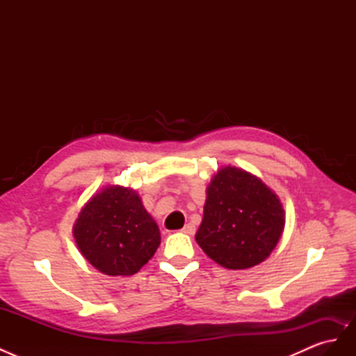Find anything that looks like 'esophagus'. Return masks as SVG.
I'll use <instances>...</instances> for the list:
<instances>
[{"mask_svg":"<svg viewBox=\"0 0 356 356\" xmlns=\"http://www.w3.org/2000/svg\"><path fill=\"white\" fill-rule=\"evenodd\" d=\"M182 233H186V234H195V232H196V227L193 224H186L184 225V229L181 230Z\"/></svg>","mask_w":356,"mask_h":356,"instance_id":"obj_1","label":"esophagus"}]
</instances>
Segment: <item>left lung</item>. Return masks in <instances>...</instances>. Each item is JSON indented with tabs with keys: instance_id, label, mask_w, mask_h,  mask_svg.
Segmentation results:
<instances>
[{
	"instance_id": "1",
	"label": "left lung",
	"mask_w": 356,
	"mask_h": 356,
	"mask_svg": "<svg viewBox=\"0 0 356 356\" xmlns=\"http://www.w3.org/2000/svg\"><path fill=\"white\" fill-rule=\"evenodd\" d=\"M285 227L282 203L264 182L243 169L224 166L207 188L196 242L230 270L264 261Z\"/></svg>"
}]
</instances>
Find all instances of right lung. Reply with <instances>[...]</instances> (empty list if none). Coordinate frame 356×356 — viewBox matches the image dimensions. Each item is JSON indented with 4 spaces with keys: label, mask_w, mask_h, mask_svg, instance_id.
<instances>
[{
    "label": "right lung",
    "mask_w": 356,
    "mask_h": 356,
    "mask_svg": "<svg viewBox=\"0 0 356 356\" xmlns=\"http://www.w3.org/2000/svg\"><path fill=\"white\" fill-rule=\"evenodd\" d=\"M72 233L86 260L110 276L138 273L160 245V230L141 197L120 186H108L92 196Z\"/></svg>",
    "instance_id": "1"
}]
</instances>
